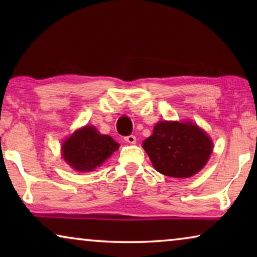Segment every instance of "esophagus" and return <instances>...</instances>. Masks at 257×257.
I'll list each match as a JSON object with an SVG mask.
<instances>
[{"mask_svg":"<svg viewBox=\"0 0 257 257\" xmlns=\"http://www.w3.org/2000/svg\"><path fill=\"white\" fill-rule=\"evenodd\" d=\"M124 140H125L126 143H128V144H135V143H136V140H137V138H136V136L130 135V136H127V137H125Z\"/></svg>","mask_w":257,"mask_h":257,"instance_id":"1","label":"esophagus"}]
</instances>
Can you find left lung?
I'll return each instance as SVG.
<instances>
[{"label":"left lung","instance_id":"left-lung-1","mask_svg":"<svg viewBox=\"0 0 257 257\" xmlns=\"http://www.w3.org/2000/svg\"><path fill=\"white\" fill-rule=\"evenodd\" d=\"M154 168L173 178H188L205 166L212 140L192 122L160 121L143 143Z\"/></svg>","mask_w":257,"mask_h":257}]
</instances>
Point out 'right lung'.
Listing matches in <instances>:
<instances>
[{
	"instance_id": "add662e5",
	"label": "right lung",
	"mask_w": 257,
	"mask_h": 257,
	"mask_svg": "<svg viewBox=\"0 0 257 257\" xmlns=\"http://www.w3.org/2000/svg\"><path fill=\"white\" fill-rule=\"evenodd\" d=\"M118 147L119 144L110 136L100 135L92 126H85L63 144L62 152L64 160L73 170L90 172L100 166Z\"/></svg>"
}]
</instances>
